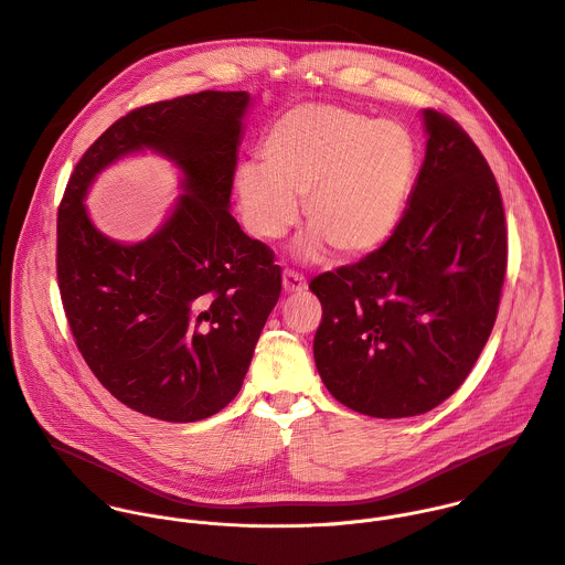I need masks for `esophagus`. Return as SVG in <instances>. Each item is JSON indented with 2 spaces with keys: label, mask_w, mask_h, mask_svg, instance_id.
I'll return each mask as SVG.
<instances>
[{
  "label": "esophagus",
  "mask_w": 565,
  "mask_h": 565,
  "mask_svg": "<svg viewBox=\"0 0 565 565\" xmlns=\"http://www.w3.org/2000/svg\"><path fill=\"white\" fill-rule=\"evenodd\" d=\"M281 284H284V292H288V295H297V292L306 290V279L295 270H284Z\"/></svg>",
  "instance_id": "1"
}]
</instances>
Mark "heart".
<instances>
[{
	"label": "heart",
	"instance_id": "heart-1",
	"mask_svg": "<svg viewBox=\"0 0 565 565\" xmlns=\"http://www.w3.org/2000/svg\"><path fill=\"white\" fill-rule=\"evenodd\" d=\"M262 160L242 162L235 198L250 235L273 242L299 220L312 228L295 248L315 262L332 246L365 257L385 246L403 222L418 147L407 127L339 105H301L279 116L262 140Z\"/></svg>",
	"mask_w": 565,
	"mask_h": 565
}]
</instances>
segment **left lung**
<instances>
[{"instance_id": "obj_1", "label": "left lung", "mask_w": 565, "mask_h": 565, "mask_svg": "<svg viewBox=\"0 0 565 565\" xmlns=\"http://www.w3.org/2000/svg\"><path fill=\"white\" fill-rule=\"evenodd\" d=\"M427 147L403 222L359 264L323 273L315 363L328 392L372 418L431 412L484 350L507 275L495 175L469 134L423 109Z\"/></svg>"}]
</instances>
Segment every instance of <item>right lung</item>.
<instances>
[{
	"label": "right lung",
	"mask_w": 565,
	"mask_h": 565,
	"mask_svg": "<svg viewBox=\"0 0 565 565\" xmlns=\"http://www.w3.org/2000/svg\"><path fill=\"white\" fill-rule=\"evenodd\" d=\"M248 107V92L213 89L138 107L83 153L61 200L56 277L76 348L114 398L156 420H204L237 396L281 292L273 250L228 213ZM142 150L179 169L181 195L149 238L116 243L84 198Z\"/></svg>",
	"instance_id": "obj_1"
}]
</instances>
